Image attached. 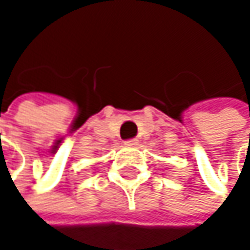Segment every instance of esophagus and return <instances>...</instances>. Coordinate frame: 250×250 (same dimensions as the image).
Returning <instances> with one entry per match:
<instances>
[{"label": "esophagus", "mask_w": 250, "mask_h": 250, "mask_svg": "<svg viewBox=\"0 0 250 250\" xmlns=\"http://www.w3.org/2000/svg\"><path fill=\"white\" fill-rule=\"evenodd\" d=\"M137 145H139L137 139H127V140H125V146H127V147H134Z\"/></svg>", "instance_id": "1"}]
</instances>
